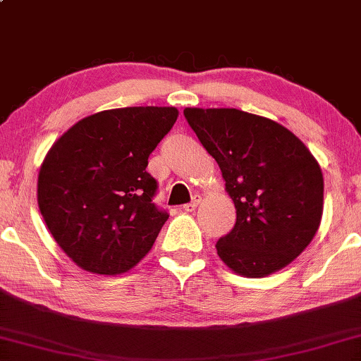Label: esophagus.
I'll return each mask as SVG.
<instances>
[{"instance_id":"esophagus-1","label":"esophagus","mask_w":361,"mask_h":361,"mask_svg":"<svg viewBox=\"0 0 361 361\" xmlns=\"http://www.w3.org/2000/svg\"><path fill=\"white\" fill-rule=\"evenodd\" d=\"M200 202H202V197L200 195H195L190 203H187V205H184L182 208H184L185 212H193L198 205H200Z\"/></svg>"}]
</instances>
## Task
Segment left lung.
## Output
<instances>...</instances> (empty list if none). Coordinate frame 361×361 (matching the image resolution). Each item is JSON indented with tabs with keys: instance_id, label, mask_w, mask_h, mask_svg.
I'll list each match as a JSON object with an SVG mask.
<instances>
[{
	"instance_id": "obj_1",
	"label": "left lung",
	"mask_w": 361,
	"mask_h": 361,
	"mask_svg": "<svg viewBox=\"0 0 361 361\" xmlns=\"http://www.w3.org/2000/svg\"><path fill=\"white\" fill-rule=\"evenodd\" d=\"M184 116L236 207V224L216 243L219 259L249 279L293 262L322 218V171L311 151L283 125L238 109L187 107Z\"/></svg>"
}]
</instances>
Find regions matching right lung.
<instances>
[{
    "label": "right lung",
    "mask_w": 361,
    "mask_h": 361,
    "mask_svg": "<svg viewBox=\"0 0 361 361\" xmlns=\"http://www.w3.org/2000/svg\"><path fill=\"white\" fill-rule=\"evenodd\" d=\"M176 107L111 109L81 118L47 153L37 202L56 244L97 275L133 269L169 215L153 203L148 158L176 123Z\"/></svg>",
    "instance_id": "right-lung-1"
}]
</instances>
